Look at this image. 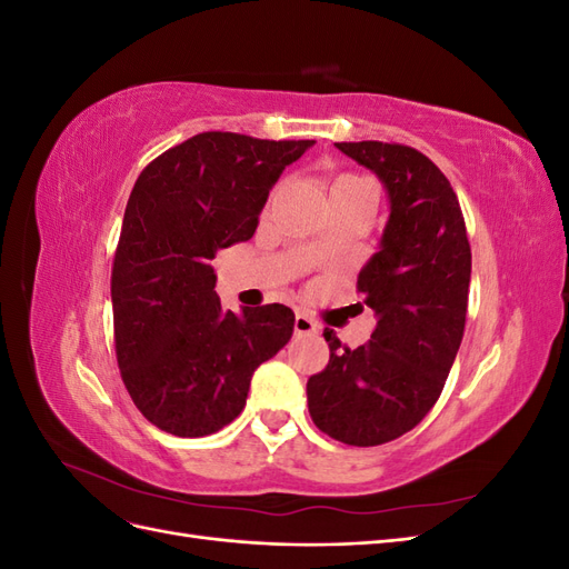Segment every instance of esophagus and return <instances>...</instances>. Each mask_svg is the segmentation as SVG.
I'll return each instance as SVG.
<instances>
[{
	"label": "esophagus",
	"mask_w": 569,
	"mask_h": 569,
	"mask_svg": "<svg viewBox=\"0 0 569 569\" xmlns=\"http://www.w3.org/2000/svg\"><path fill=\"white\" fill-rule=\"evenodd\" d=\"M318 330H320V327L313 318H308L306 313H297V318H295V332L297 335H313Z\"/></svg>",
	"instance_id": "1"
}]
</instances>
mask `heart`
I'll list each match as a JSON object with an SVG mask.
<instances>
[{
  "mask_svg": "<svg viewBox=\"0 0 569 569\" xmlns=\"http://www.w3.org/2000/svg\"><path fill=\"white\" fill-rule=\"evenodd\" d=\"M339 180H343V178H339Z\"/></svg>",
  "mask_w": 569,
  "mask_h": 569,
  "instance_id": "1",
  "label": "heart"
}]
</instances>
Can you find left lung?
<instances>
[{"mask_svg":"<svg viewBox=\"0 0 569 569\" xmlns=\"http://www.w3.org/2000/svg\"><path fill=\"white\" fill-rule=\"evenodd\" d=\"M382 180L389 220L358 274L377 316L358 349L325 332L330 363L306 385L320 432L349 446H380L410 432L432 406L462 341L472 272L465 218L451 182L406 144L337 142Z\"/></svg>","mask_w":569,"mask_h":569,"instance_id":"left-lung-1","label":"left lung"}]
</instances>
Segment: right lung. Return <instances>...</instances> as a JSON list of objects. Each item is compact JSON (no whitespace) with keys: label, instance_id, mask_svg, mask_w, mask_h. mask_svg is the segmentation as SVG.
I'll return each instance as SVG.
<instances>
[{"label":"right lung","instance_id":"right-lung-1","mask_svg":"<svg viewBox=\"0 0 569 569\" xmlns=\"http://www.w3.org/2000/svg\"><path fill=\"white\" fill-rule=\"evenodd\" d=\"M313 144L201 132L137 178L111 270L113 339L130 399L163 432L230 425L253 370L291 339L282 303L222 311L211 261L251 239L272 184Z\"/></svg>","mask_w":569,"mask_h":569}]
</instances>
